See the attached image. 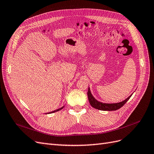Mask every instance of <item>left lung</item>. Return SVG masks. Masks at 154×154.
I'll list each match as a JSON object with an SVG mask.
<instances>
[{"label": "left lung", "mask_w": 154, "mask_h": 154, "mask_svg": "<svg viewBox=\"0 0 154 154\" xmlns=\"http://www.w3.org/2000/svg\"><path fill=\"white\" fill-rule=\"evenodd\" d=\"M87 95H88V101H89L92 107H94V109L100 110H104V111H112V110H116L120 109L121 107H122L126 103H127V101L130 98V97L132 96V94L128 96L127 98L125 99L124 101H121L119 103H105L97 101L94 98V96H93L92 94H91L89 87L88 88Z\"/></svg>", "instance_id": "8db88e82"}]
</instances>
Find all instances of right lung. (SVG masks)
<instances>
[{
  "mask_svg": "<svg viewBox=\"0 0 154 154\" xmlns=\"http://www.w3.org/2000/svg\"><path fill=\"white\" fill-rule=\"evenodd\" d=\"M64 106H62V107H61V108H60V109H57V110H54V111H53V112H49L50 114L51 113H53V112H57V111H59V110H60L61 109H62L63 108Z\"/></svg>",
  "mask_w": 154,
  "mask_h": 154,
  "instance_id": "right-lung-1",
  "label": "right lung"
}]
</instances>
